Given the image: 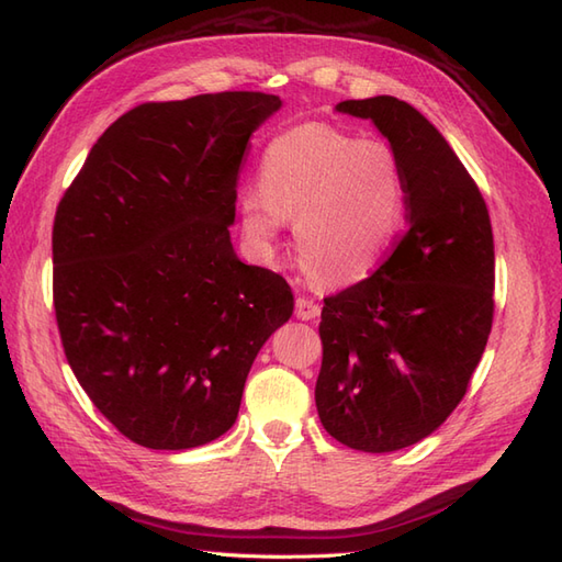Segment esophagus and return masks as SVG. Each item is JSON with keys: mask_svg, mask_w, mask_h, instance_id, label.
I'll return each instance as SVG.
<instances>
[{"mask_svg": "<svg viewBox=\"0 0 562 562\" xmlns=\"http://www.w3.org/2000/svg\"><path fill=\"white\" fill-rule=\"evenodd\" d=\"M318 316H321V306L314 300H308V296H300V300H296V318L314 321Z\"/></svg>", "mask_w": 562, "mask_h": 562, "instance_id": "34e87169", "label": "esophagus"}]
</instances>
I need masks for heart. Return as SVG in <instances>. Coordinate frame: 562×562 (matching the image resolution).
<instances>
[{"label":"heart","mask_w":562,"mask_h":562,"mask_svg":"<svg viewBox=\"0 0 562 562\" xmlns=\"http://www.w3.org/2000/svg\"><path fill=\"white\" fill-rule=\"evenodd\" d=\"M238 210L260 256H274L284 222H294L296 260L308 278L348 288L374 274L396 246L405 183L384 142L304 125L266 149L258 190H246Z\"/></svg>","instance_id":"1"}]
</instances>
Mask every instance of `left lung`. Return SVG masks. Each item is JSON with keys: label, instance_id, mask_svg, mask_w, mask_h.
I'll use <instances>...</instances> for the list:
<instances>
[{"label": "left lung", "instance_id": "1", "mask_svg": "<svg viewBox=\"0 0 562 562\" xmlns=\"http://www.w3.org/2000/svg\"><path fill=\"white\" fill-rule=\"evenodd\" d=\"M396 154L408 232L372 278L324 300L316 408L340 445L386 453L432 435L461 403L493 326L495 246L485 200L411 103L342 101Z\"/></svg>", "mask_w": 562, "mask_h": 562}]
</instances>
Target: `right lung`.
Here are the masks:
<instances>
[{
    "label": "right lung",
    "instance_id": "obj_1",
    "mask_svg": "<svg viewBox=\"0 0 562 562\" xmlns=\"http://www.w3.org/2000/svg\"><path fill=\"white\" fill-rule=\"evenodd\" d=\"M280 109L260 91L137 105L59 200L53 300L67 362L139 447L222 437L256 355L294 312L284 278L238 260L229 236L248 139Z\"/></svg>",
    "mask_w": 562,
    "mask_h": 562
}]
</instances>
